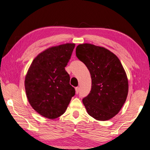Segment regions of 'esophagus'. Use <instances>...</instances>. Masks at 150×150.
I'll list each match as a JSON object with an SVG mask.
<instances>
[{"mask_svg":"<svg viewBox=\"0 0 150 150\" xmlns=\"http://www.w3.org/2000/svg\"><path fill=\"white\" fill-rule=\"evenodd\" d=\"M79 90H80V88H79V87H76V88H75L76 93V94H78V93H79Z\"/></svg>","mask_w":150,"mask_h":150,"instance_id":"34e87169","label":"esophagus"}]
</instances>
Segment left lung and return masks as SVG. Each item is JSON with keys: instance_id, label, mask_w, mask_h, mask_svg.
Wrapping results in <instances>:
<instances>
[{"instance_id": "8db88e82", "label": "left lung", "mask_w": 150, "mask_h": 150, "mask_svg": "<svg viewBox=\"0 0 150 150\" xmlns=\"http://www.w3.org/2000/svg\"><path fill=\"white\" fill-rule=\"evenodd\" d=\"M76 55L91 74L89 94L82 99L86 112L97 120L114 117L125 103L129 82L120 61L109 50L89 43L78 45Z\"/></svg>"}]
</instances>
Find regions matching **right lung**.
Returning a JSON list of instances; mask_svg holds the SVG:
<instances>
[{
  "mask_svg": "<svg viewBox=\"0 0 150 150\" xmlns=\"http://www.w3.org/2000/svg\"><path fill=\"white\" fill-rule=\"evenodd\" d=\"M74 47V43L49 47L34 58L28 69L24 82L28 100L43 117L62 116L75 95L65 70Z\"/></svg>",
  "mask_w": 150,
  "mask_h": 150,
  "instance_id": "right-lung-1",
  "label": "right lung"
}]
</instances>
